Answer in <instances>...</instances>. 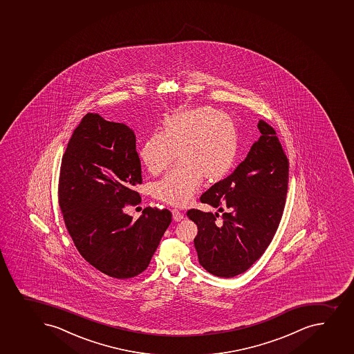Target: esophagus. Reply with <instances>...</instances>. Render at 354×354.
I'll list each match as a JSON object with an SVG mask.
<instances>
[{
	"label": "esophagus",
	"mask_w": 354,
	"mask_h": 354,
	"mask_svg": "<svg viewBox=\"0 0 354 354\" xmlns=\"http://www.w3.org/2000/svg\"><path fill=\"white\" fill-rule=\"evenodd\" d=\"M171 214H173V219H174L175 221H181L183 219V212H180V211L176 210V209L171 210Z\"/></svg>",
	"instance_id": "esophagus-1"
}]
</instances>
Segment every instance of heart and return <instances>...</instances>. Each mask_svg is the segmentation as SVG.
Listing matches in <instances>:
<instances>
[{"instance_id": "b5f03b06", "label": "heart", "mask_w": 354, "mask_h": 354, "mask_svg": "<svg viewBox=\"0 0 354 354\" xmlns=\"http://www.w3.org/2000/svg\"><path fill=\"white\" fill-rule=\"evenodd\" d=\"M234 120L210 106L185 109L168 116L160 133L140 147V159L151 174L180 164L153 185V196L173 207H185L200 189L203 178L217 183L230 173L238 157Z\"/></svg>"}]
</instances>
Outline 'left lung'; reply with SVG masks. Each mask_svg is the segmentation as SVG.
I'll return each instance as SVG.
<instances>
[{"mask_svg":"<svg viewBox=\"0 0 354 354\" xmlns=\"http://www.w3.org/2000/svg\"><path fill=\"white\" fill-rule=\"evenodd\" d=\"M259 140L227 178L214 183L201 202L223 212H187L197 225L194 239L201 266L214 276L232 278L243 273L266 252L283 216L288 159L276 131L259 120Z\"/></svg>","mask_w":354,"mask_h":354,"instance_id":"left-lung-1","label":"left lung"}]
</instances>
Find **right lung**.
Instances as JSON below:
<instances>
[{
	"label": "right lung",
	"instance_id": "obj_1",
	"mask_svg": "<svg viewBox=\"0 0 354 354\" xmlns=\"http://www.w3.org/2000/svg\"><path fill=\"white\" fill-rule=\"evenodd\" d=\"M142 183L136 136L123 123L88 113L62 157L59 203L76 248L95 269L128 279L150 264L169 211L145 207L137 221L123 209L140 203Z\"/></svg>",
	"mask_w": 354,
	"mask_h": 354
}]
</instances>
